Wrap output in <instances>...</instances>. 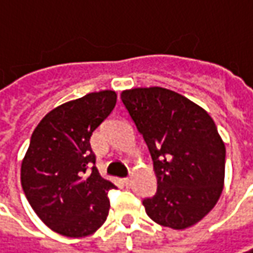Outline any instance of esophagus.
<instances>
[{"mask_svg":"<svg viewBox=\"0 0 253 253\" xmlns=\"http://www.w3.org/2000/svg\"><path fill=\"white\" fill-rule=\"evenodd\" d=\"M123 182H125L126 185H128V184H130V177H126V178H123Z\"/></svg>","mask_w":253,"mask_h":253,"instance_id":"esophagus-1","label":"esophagus"}]
</instances>
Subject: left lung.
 I'll list each match as a JSON object with an SVG mask.
<instances>
[{"mask_svg":"<svg viewBox=\"0 0 253 253\" xmlns=\"http://www.w3.org/2000/svg\"><path fill=\"white\" fill-rule=\"evenodd\" d=\"M122 102L147 144L157 192L143 200L160 225L185 229L215 207L224 188L225 144L203 107L164 87H136Z\"/></svg>","mask_w":253,"mask_h":253,"instance_id":"obj_1","label":"left lung"}]
</instances>
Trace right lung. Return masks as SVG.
<instances>
[{"label": "right lung", "mask_w": 253, "mask_h": 253, "mask_svg": "<svg viewBox=\"0 0 253 253\" xmlns=\"http://www.w3.org/2000/svg\"><path fill=\"white\" fill-rule=\"evenodd\" d=\"M113 90L58 106L34 130L21 166L28 203L52 231L82 238L103 225L113 182L102 178L90 147L93 131L115 109Z\"/></svg>", "instance_id": "obj_1"}]
</instances>
